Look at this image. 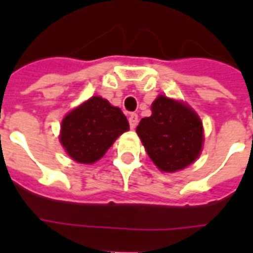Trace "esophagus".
<instances>
[{"label": "esophagus", "instance_id": "esophagus-1", "mask_svg": "<svg viewBox=\"0 0 253 253\" xmlns=\"http://www.w3.org/2000/svg\"><path fill=\"white\" fill-rule=\"evenodd\" d=\"M128 123H130V127L131 128H135L138 125V115L137 114H130L128 116Z\"/></svg>", "mask_w": 253, "mask_h": 253}]
</instances>
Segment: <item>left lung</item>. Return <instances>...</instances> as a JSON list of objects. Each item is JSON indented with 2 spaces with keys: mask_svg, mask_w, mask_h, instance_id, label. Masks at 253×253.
<instances>
[{
  "mask_svg": "<svg viewBox=\"0 0 253 253\" xmlns=\"http://www.w3.org/2000/svg\"><path fill=\"white\" fill-rule=\"evenodd\" d=\"M137 134L163 172L184 169L199 157L203 146V126L195 111L163 94L153 101L152 115L141 119Z\"/></svg>",
  "mask_w": 253,
  "mask_h": 253,
  "instance_id": "left-lung-1",
  "label": "left lung"
}]
</instances>
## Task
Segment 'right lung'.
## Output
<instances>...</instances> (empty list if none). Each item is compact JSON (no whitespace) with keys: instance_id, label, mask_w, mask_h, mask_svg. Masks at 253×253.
Instances as JSON below:
<instances>
[{"instance_id":"right-lung-1","label":"right lung","mask_w":253,"mask_h":253,"mask_svg":"<svg viewBox=\"0 0 253 253\" xmlns=\"http://www.w3.org/2000/svg\"><path fill=\"white\" fill-rule=\"evenodd\" d=\"M128 128L121 108L93 96L63 118L59 141L74 161L93 164Z\"/></svg>"}]
</instances>
